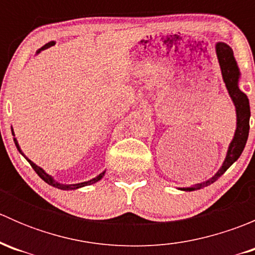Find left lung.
Listing matches in <instances>:
<instances>
[{
    "label": "left lung",
    "mask_w": 255,
    "mask_h": 255,
    "mask_svg": "<svg viewBox=\"0 0 255 255\" xmlns=\"http://www.w3.org/2000/svg\"><path fill=\"white\" fill-rule=\"evenodd\" d=\"M216 53H217L218 63H220L221 71H222V78L225 81L226 87L228 90L231 99L236 106L237 112V128H236L235 137L230 144L227 155L220 170L215 174V176L211 177L207 181L197 184L192 187H185L184 191H192V190H199L202 187H206L208 185L213 184L221 175L226 173L228 168L235 163L241 156L244 146H246L247 139L249 134V117H251V109H249V100L244 92H242L238 87L239 80V69L236 63V59L233 56V50L225 43H217L216 44Z\"/></svg>",
    "instance_id": "1"
}]
</instances>
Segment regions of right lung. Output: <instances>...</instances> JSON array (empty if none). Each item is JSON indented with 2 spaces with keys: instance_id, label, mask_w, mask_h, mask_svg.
Masks as SVG:
<instances>
[{
  "instance_id": "obj_1",
  "label": "right lung",
  "mask_w": 255,
  "mask_h": 255,
  "mask_svg": "<svg viewBox=\"0 0 255 255\" xmlns=\"http://www.w3.org/2000/svg\"><path fill=\"white\" fill-rule=\"evenodd\" d=\"M54 44H55V43H54V42H50V43H48V44H45L44 47H42V48H40L39 50L37 51V54H38V53H40V51H42V50H44V49H47V48H49V47H51V45H54ZM12 134L14 135V133H13V129H12ZM13 140H14V144H16V146H17L18 151H19V153L22 154V155L24 156V158H25V155H24V154L22 153V150H20L19 145H18V142H17V139H16V138H13ZM25 159H27V160H28V163L30 164V166H32V168L34 169V171H35V173H37L38 175H39V177H42V179L44 180V181L47 182V184L51 185V186L56 187V189H60V190H76V189H79V187H82V186H87V185L95 184V182H97V181H99V180H101V179H102V176L105 175V171H104V173H101V174H100L99 176L94 177V179H92V180H89V181L80 182V184H73V185L59 184V182H56L55 180H54L53 177H51L50 175H48V174L45 173V171L43 170L42 168H39V166H37V165H35V164L33 163V161H30L29 159H28V158H25Z\"/></svg>"
}]
</instances>
